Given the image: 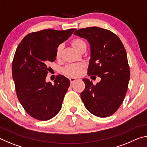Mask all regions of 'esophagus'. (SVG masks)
I'll use <instances>...</instances> for the list:
<instances>
[{
	"instance_id": "esophagus-1",
	"label": "esophagus",
	"mask_w": 147,
	"mask_h": 147,
	"mask_svg": "<svg viewBox=\"0 0 147 147\" xmlns=\"http://www.w3.org/2000/svg\"><path fill=\"white\" fill-rule=\"evenodd\" d=\"M69 80H70V82L71 84H73V83L77 81V79L76 78H69Z\"/></svg>"
}]
</instances>
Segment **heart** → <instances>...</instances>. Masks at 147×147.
<instances>
[{
    "mask_svg": "<svg viewBox=\"0 0 147 147\" xmlns=\"http://www.w3.org/2000/svg\"><path fill=\"white\" fill-rule=\"evenodd\" d=\"M71 45L74 49H75L77 51L81 53L84 49H86V43L81 38H75L73 39L71 41ZM63 47L62 45H59L57 47L56 51V57L57 59H59L61 57L62 51H63ZM84 65L82 64H74L71 65L67 66L65 67L62 71L64 74L71 76H78L80 71L82 70Z\"/></svg>",
    "mask_w": 147,
    "mask_h": 147,
    "instance_id": "1",
    "label": "heart"
}]
</instances>
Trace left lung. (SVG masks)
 I'll return each mask as SVG.
<instances>
[{
	"mask_svg": "<svg viewBox=\"0 0 147 147\" xmlns=\"http://www.w3.org/2000/svg\"><path fill=\"white\" fill-rule=\"evenodd\" d=\"M74 34L87 39L90 45L88 76L98 75L101 78L95 86L89 79L82 80L86 88L80 94L82 100L94 115L107 117L113 115L123 103L130 80L123 44L112 32L99 27L79 29Z\"/></svg>",
	"mask_w": 147,
	"mask_h": 147,
	"instance_id": "8db88e82",
	"label": "left lung"
}]
</instances>
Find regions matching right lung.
I'll return each instance as SVG.
<instances>
[{
    "instance_id": "1",
    "label": "right lung",
    "mask_w": 147,
    "mask_h": 147,
    "mask_svg": "<svg viewBox=\"0 0 147 147\" xmlns=\"http://www.w3.org/2000/svg\"><path fill=\"white\" fill-rule=\"evenodd\" d=\"M75 30L46 29L32 32L17 47L12 63L17 96L27 113L34 119L49 120L60 111L70 81L59 75L54 85L46 82L48 65L55 61L57 47Z\"/></svg>"
}]
</instances>
